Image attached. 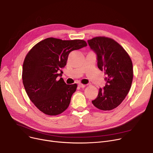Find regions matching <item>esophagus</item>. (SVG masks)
<instances>
[{
    "mask_svg": "<svg viewBox=\"0 0 153 153\" xmlns=\"http://www.w3.org/2000/svg\"><path fill=\"white\" fill-rule=\"evenodd\" d=\"M80 87H81V88H84V87H85V85H84V84H79V85H78Z\"/></svg>",
    "mask_w": 153,
    "mask_h": 153,
    "instance_id": "obj_1",
    "label": "esophagus"
}]
</instances>
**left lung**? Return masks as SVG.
Masks as SVG:
<instances>
[{
	"instance_id": "left-lung-1",
	"label": "left lung",
	"mask_w": 153,
	"mask_h": 153,
	"mask_svg": "<svg viewBox=\"0 0 153 153\" xmlns=\"http://www.w3.org/2000/svg\"><path fill=\"white\" fill-rule=\"evenodd\" d=\"M97 55V66L106 75L107 83L100 88L93 105L101 110L117 108L125 99L131 86L133 70L129 54L114 39L97 36L88 40Z\"/></svg>"
}]
</instances>
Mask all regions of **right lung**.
Masks as SVG:
<instances>
[{"label": "right lung", "instance_id": "right-lung-1", "mask_svg": "<svg viewBox=\"0 0 153 153\" xmlns=\"http://www.w3.org/2000/svg\"><path fill=\"white\" fill-rule=\"evenodd\" d=\"M87 45L83 39L48 38L36 44L25 56L22 80L30 100L46 115L62 114L69 105L76 84L67 85L61 76L69 54Z\"/></svg>", "mask_w": 153, "mask_h": 153}]
</instances>
